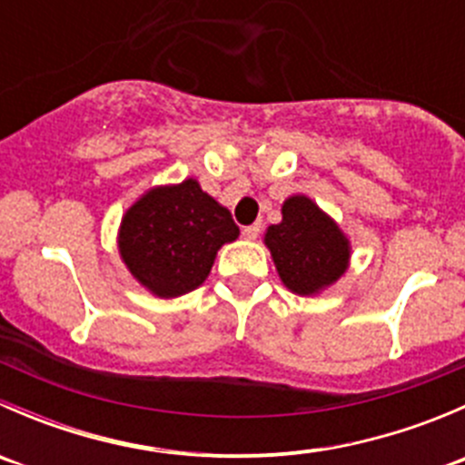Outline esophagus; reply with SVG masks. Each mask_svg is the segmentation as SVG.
I'll return each mask as SVG.
<instances>
[{
  "mask_svg": "<svg viewBox=\"0 0 465 465\" xmlns=\"http://www.w3.org/2000/svg\"><path fill=\"white\" fill-rule=\"evenodd\" d=\"M261 233V224H250V227L242 229V236L247 238V241H256Z\"/></svg>",
  "mask_w": 465,
  "mask_h": 465,
  "instance_id": "esophagus-1",
  "label": "esophagus"
}]
</instances>
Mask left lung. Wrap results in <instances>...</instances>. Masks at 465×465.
Listing matches in <instances>:
<instances>
[{
  "mask_svg": "<svg viewBox=\"0 0 465 465\" xmlns=\"http://www.w3.org/2000/svg\"><path fill=\"white\" fill-rule=\"evenodd\" d=\"M279 279L299 297H317L335 285L351 265V241L315 200L294 193L281 204V223L265 229Z\"/></svg>",
  "mask_w": 465,
  "mask_h": 465,
  "instance_id": "obj_1",
  "label": "left lung"
}]
</instances>
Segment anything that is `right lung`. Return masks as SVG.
<instances>
[{
  "label": "right lung",
  "instance_id": "right-lung-1",
  "mask_svg": "<svg viewBox=\"0 0 465 465\" xmlns=\"http://www.w3.org/2000/svg\"><path fill=\"white\" fill-rule=\"evenodd\" d=\"M241 229L195 177L139 195L121 218L116 247L130 276L153 297L175 299L204 283L218 250Z\"/></svg>",
  "mask_w": 465,
  "mask_h": 465
}]
</instances>
